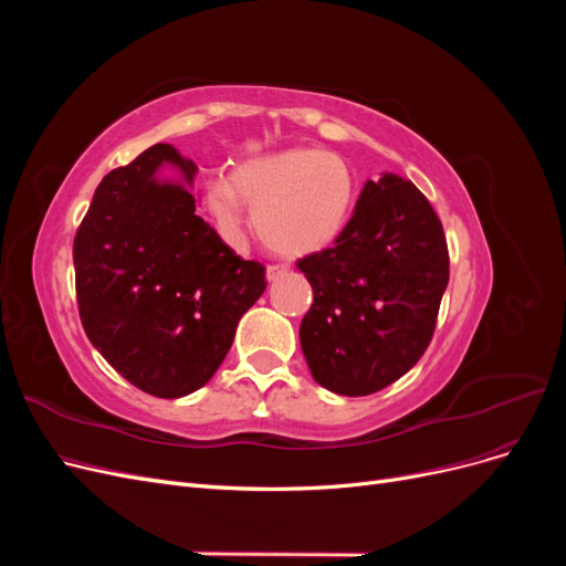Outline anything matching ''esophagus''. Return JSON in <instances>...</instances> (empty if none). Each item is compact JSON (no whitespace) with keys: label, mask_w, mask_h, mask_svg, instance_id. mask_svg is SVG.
Instances as JSON below:
<instances>
[{"label":"esophagus","mask_w":566,"mask_h":566,"mask_svg":"<svg viewBox=\"0 0 566 566\" xmlns=\"http://www.w3.org/2000/svg\"><path fill=\"white\" fill-rule=\"evenodd\" d=\"M285 271H287L285 266H273V264H271V266H266V281H269V283L279 281Z\"/></svg>","instance_id":"1"}]
</instances>
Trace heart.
<instances>
[{
    "instance_id": "b5f03b06",
    "label": "heart",
    "mask_w": 566,
    "mask_h": 566,
    "mask_svg": "<svg viewBox=\"0 0 566 566\" xmlns=\"http://www.w3.org/2000/svg\"><path fill=\"white\" fill-rule=\"evenodd\" d=\"M352 167L318 148H285L238 163L229 179L212 177L208 208L219 233L241 245L245 208L262 243L281 256H306L328 248L354 210Z\"/></svg>"
}]
</instances>
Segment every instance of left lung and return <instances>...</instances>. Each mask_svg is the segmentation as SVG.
Listing matches in <instances>:
<instances>
[{
    "label": "left lung",
    "mask_w": 566,
    "mask_h": 566,
    "mask_svg": "<svg viewBox=\"0 0 566 566\" xmlns=\"http://www.w3.org/2000/svg\"><path fill=\"white\" fill-rule=\"evenodd\" d=\"M297 266L314 290L300 345L321 387L366 397L420 361L449 285V250L413 181L391 172L366 181L333 248Z\"/></svg>",
    "instance_id": "1"
}]
</instances>
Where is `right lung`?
Masks as SVG:
<instances>
[{
  "instance_id": "1",
  "label": "right lung",
  "mask_w": 566,
  "mask_h": 566,
  "mask_svg": "<svg viewBox=\"0 0 566 566\" xmlns=\"http://www.w3.org/2000/svg\"><path fill=\"white\" fill-rule=\"evenodd\" d=\"M196 175L175 146H150L98 184L73 245L84 333L125 380L160 399L210 382L266 290L264 266L198 217Z\"/></svg>"
}]
</instances>
